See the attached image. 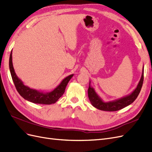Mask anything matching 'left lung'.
<instances>
[{
  "instance_id": "8db88e82",
  "label": "left lung",
  "mask_w": 152,
  "mask_h": 152,
  "mask_svg": "<svg viewBox=\"0 0 152 152\" xmlns=\"http://www.w3.org/2000/svg\"><path fill=\"white\" fill-rule=\"evenodd\" d=\"M143 75L144 66H142L141 79L135 89L129 94L124 96V97H122L121 98L107 102H104L103 99L97 94V93L95 91L94 87L91 86V81H89L88 97L91 104L94 107L98 110L109 112L117 111V110L125 108L127 106L129 105L132 103L134 102V100L137 98V96L139 95L140 91L141 89V87L142 86V83H143Z\"/></svg>"
}]
</instances>
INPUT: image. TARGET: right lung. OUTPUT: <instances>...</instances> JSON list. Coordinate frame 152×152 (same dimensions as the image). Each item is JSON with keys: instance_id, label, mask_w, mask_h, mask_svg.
<instances>
[{"instance_id": "add662e5", "label": "right lung", "mask_w": 152, "mask_h": 152, "mask_svg": "<svg viewBox=\"0 0 152 152\" xmlns=\"http://www.w3.org/2000/svg\"><path fill=\"white\" fill-rule=\"evenodd\" d=\"M12 50L10 57V70L14 84L19 93L25 99L29 102L42 104H50L56 103L65 93V88L68 82L72 79L73 74L68 75L63 79L56 88L50 92L39 91L25 86L23 82L16 75L12 65Z\"/></svg>"}]
</instances>
